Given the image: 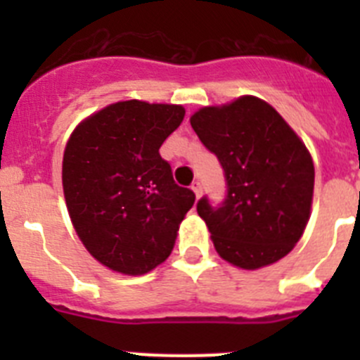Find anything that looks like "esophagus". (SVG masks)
Here are the masks:
<instances>
[{
	"label": "esophagus",
	"mask_w": 360,
	"mask_h": 360,
	"mask_svg": "<svg viewBox=\"0 0 360 360\" xmlns=\"http://www.w3.org/2000/svg\"><path fill=\"white\" fill-rule=\"evenodd\" d=\"M191 189L195 191V195H196V196H200V195H202V191H203L202 182H200V180H196V182H193V186H191Z\"/></svg>",
	"instance_id": "1"
}]
</instances>
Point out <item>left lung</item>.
Returning a JSON list of instances; mask_svg holds the SVG:
<instances>
[{"label": "left lung", "instance_id": "8db88e82", "mask_svg": "<svg viewBox=\"0 0 360 360\" xmlns=\"http://www.w3.org/2000/svg\"><path fill=\"white\" fill-rule=\"evenodd\" d=\"M191 126L224 169L225 198L196 203L219 256L247 270L287 256L303 236L314 195L316 173L303 142L256 97L203 108Z\"/></svg>", "mask_w": 360, "mask_h": 360}]
</instances>
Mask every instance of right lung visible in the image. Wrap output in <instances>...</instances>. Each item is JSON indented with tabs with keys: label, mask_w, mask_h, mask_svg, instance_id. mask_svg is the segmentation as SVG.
Masks as SVG:
<instances>
[{
	"label": "right lung",
	"mask_w": 360,
	"mask_h": 360,
	"mask_svg": "<svg viewBox=\"0 0 360 360\" xmlns=\"http://www.w3.org/2000/svg\"><path fill=\"white\" fill-rule=\"evenodd\" d=\"M184 115L174 104L124 101L70 136L63 158L70 218L88 252L108 269L141 276L173 250L196 196L174 182L158 149Z\"/></svg>",
	"instance_id": "add662e5"
}]
</instances>
